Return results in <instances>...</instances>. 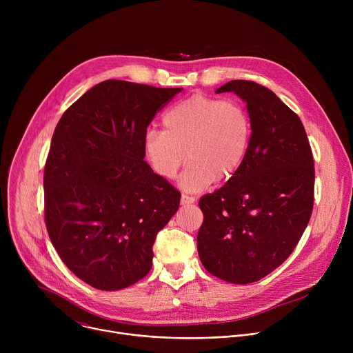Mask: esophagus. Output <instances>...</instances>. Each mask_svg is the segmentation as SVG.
Wrapping results in <instances>:
<instances>
[{
	"label": "esophagus",
	"mask_w": 353,
	"mask_h": 353,
	"mask_svg": "<svg viewBox=\"0 0 353 353\" xmlns=\"http://www.w3.org/2000/svg\"><path fill=\"white\" fill-rule=\"evenodd\" d=\"M194 201H195V198H194V196H191V195H185V194H183V195H181V204H183V205L192 204Z\"/></svg>",
	"instance_id": "esophagus-1"
}]
</instances>
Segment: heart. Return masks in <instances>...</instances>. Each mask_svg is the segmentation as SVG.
<instances>
[{
  "label": "heart",
  "mask_w": 353,
  "mask_h": 353,
  "mask_svg": "<svg viewBox=\"0 0 353 353\" xmlns=\"http://www.w3.org/2000/svg\"><path fill=\"white\" fill-rule=\"evenodd\" d=\"M163 131H148L143 155L152 170L174 179L187 158L180 179L187 191H203L212 181L230 180L243 165L251 141V120L237 100L195 93L180 100L162 117Z\"/></svg>",
  "instance_id": "heart-1"
}]
</instances>
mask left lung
<instances>
[{"label":"left lung","instance_id":"8db88e82","mask_svg":"<svg viewBox=\"0 0 353 353\" xmlns=\"http://www.w3.org/2000/svg\"><path fill=\"white\" fill-rule=\"evenodd\" d=\"M251 120V141L239 172L199 199L196 236L205 270L230 283L260 281L278 268L303 234L314 203V161L299 116L268 88L230 81Z\"/></svg>","mask_w":353,"mask_h":353}]
</instances>
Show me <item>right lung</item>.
I'll return each mask as SVG.
<instances>
[{"label": "right lung", "instance_id": "add662e5", "mask_svg": "<svg viewBox=\"0 0 353 353\" xmlns=\"http://www.w3.org/2000/svg\"><path fill=\"white\" fill-rule=\"evenodd\" d=\"M181 90L108 79L54 130L43 180L46 228L63 263L96 289L142 279L158 232L179 210L180 192L143 161V138Z\"/></svg>", "mask_w": 353, "mask_h": 353}]
</instances>
